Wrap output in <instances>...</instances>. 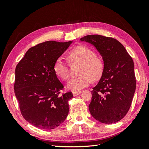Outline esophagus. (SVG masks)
Returning <instances> with one entry per match:
<instances>
[{
  "label": "esophagus",
  "instance_id": "obj_1",
  "mask_svg": "<svg viewBox=\"0 0 149 149\" xmlns=\"http://www.w3.org/2000/svg\"><path fill=\"white\" fill-rule=\"evenodd\" d=\"M81 93V91H72V93H73V95L74 97L78 95H79Z\"/></svg>",
  "mask_w": 149,
  "mask_h": 149
}]
</instances>
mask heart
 I'll use <instances>...</instances> for the list:
<instances>
[{"label": "heart", "instance_id": "b5f03b06", "mask_svg": "<svg viewBox=\"0 0 149 149\" xmlns=\"http://www.w3.org/2000/svg\"><path fill=\"white\" fill-rule=\"evenodd\" d=\"M70 63H79V70L80 75L69 81L67 86L72 90H79L88 86L93 79H100L104 70V63L102 58L95 55L91 49L84 46L74 47L68 54ZM54 71L56 75L63 81H68L70 72L67 64L61 58L56 60L54 65Z\"/></svg>", "mask_w": 149, "mask_h": 149}]
</instances>
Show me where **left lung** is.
<instances>
[{
    "label": "left lung",
    "instance_id": "obj_1",
    "mask_svg": "<svg viewBox=\"0 0 149 149\" xmlns=\"http://www.w3.org/2000/svg\"><path fill=\"white\" fill-rule=\"evenodd\" d=\"M80 40L95 47L104 63L100 80L91 91V115L103 123L118 122L129 111L136 86L133 60L113 38L93 34Z\"/></svg>",
    "mask_w": 149,
    "mask_h": 149
}]
</instances>
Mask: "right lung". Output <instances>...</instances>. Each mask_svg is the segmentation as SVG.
Listing matches in <instances>:
<instances>
[{
    "mask_svg": "<svg viewBox=\"0 0 149 149\" xmlns=\"http://www.w3.org/2000/svg\"><path fill=\"white\" fill-rule=\"evenodd\" d=\"M72 42L39 43L27 50L15 68L14 90L22 115L35 127L50 130L61 124L69 112L72 93L54 71V63Z\"/></svg>",
    "mask_w": 149,
    "mask_h": 149,
    "instance_id": "obj_1",
    "label": "right lung"
}]
</instances>
